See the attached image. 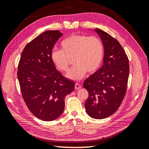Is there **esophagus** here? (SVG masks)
Wrapping results in <instances>:
<instances>
[{
	"instance_id": "34e87169",
	"label": "esophagus",
	"mask_w": 149,
	"mask_h": 149,
	"mask_svg": "<svg viewBox=\"0 0 149 149\" xmlns=\"http://www.w3.org/2000/svg\"><path fill=\"white\" fill-rule=\"evenodd\" d=\"M81 88V86L79 84V83H75V90H79V89H80Z\"/></svg>"
}]
</instances>
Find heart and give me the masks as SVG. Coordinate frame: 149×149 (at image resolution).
Listing matches in <instances>:
<instances>
[{"label": "heart", "instance_id": "heart-1", "mask_svg": "<svg viewBox=\"0 0 149 149\" xmlns=\"http://www.w3.org/2000/svg\"><path fill=\"white\" fill-rule=\"evenodd\" d=\"M62 49H53L51 59L59 71L68 70L72 59L73 67L66 77L73 81H79L86 74H93L102 64L104 45L99 38L83 34H72L63 41Z\"/></svg>", "mask_w": 149, "mask_h": 149}]
</instances>
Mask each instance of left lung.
<instances>
[{"mask_svg": "<svg viewBox=\"0 0 149 149\" xmlns=\"http://www.w3.org/2000/svg\"><path fill=\"white\" fill-rule=\"evenodd\" d=\"M95 31L102 42L104 56L102 67L84 81L83 87L89 94L85 109L91 118L103 119L115 113L122 102L127 90L129 65L118 41L101 29Z\"/></svg>", "mask_w": 149, "mask_h": 149, "instance_id": "obj_1", "label": "left lung"}]
</instances>
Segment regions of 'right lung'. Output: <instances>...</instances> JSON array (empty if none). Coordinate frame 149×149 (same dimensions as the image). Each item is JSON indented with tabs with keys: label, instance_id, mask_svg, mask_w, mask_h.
I'll return each mask as SVG.
<instances>
[{
	"label": "right lung",
	"instance_id": "add662e5",
	"mask_svg": "<svg viewBox=\"0 0 149 149\" xmlns=\"http://www.w3.org/2000/svg\"><path fill=\"white\" fill-rule=\"evenodd\" d=\"M63 33L47 31L31 41L22 53L17 77L22 97L38 118L56 120L65 108V97L74 90L75 83L64 77L51 59V52Z\"/></svg>",
	"mask_w": 149,
	"mask_h": 149
}]
</instances>
